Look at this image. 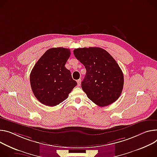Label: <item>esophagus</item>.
<instances>
[{"label":"esophagus","instance_id":"obj_1","mask_svg":"<svg viewBox=\"0 0 157 157\" xmlns=\"http://www.w3.org/2000/svg\"><path fill=\"white\" fill-rule=\"evenodd\" d=\"M81 80L79 79H78V81H77V83H78V86H80L81 85Z\"/></svg>","mask_w":157,"mask_h":157}]
</instances>
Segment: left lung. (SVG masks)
<instances>
[{
	"label": "left lung",
	"mask_w": 157,
	"mask_h": 157,
	"mask_svg": "<svg viewBox=\"0 0 157 157\" xmlns=\"http://www.w3.org/2000/svg\"><path fill=\"white\" fill-rule=\"evenodd\" d=\"M73 52L86 68L81 87L90 100L101 107L117 101L123 90L124 76L115 59L100 48H78Z\"/></svg>",
	"instance_id": "8db88e82"
}]
</instances>
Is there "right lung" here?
<instances>
[{
    "label": "right lung",
    "instance_id": "obj_1",
    "mask_svg": "<svg viewBox=\"0 0 157 157\" xmlns=\"http://www.w3.org/2000/svg\"><path fill=\"white\" fill-rule=\"evenodd\" d=\"M70 54L69 49L51 48L34 65L30 75L31 86L36 98L43 105L60 104L77 85L64 66Z\"/></svg>",
    "mask_w": 157,
    "mask_h": 157
}]
</instances>
